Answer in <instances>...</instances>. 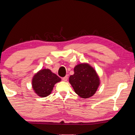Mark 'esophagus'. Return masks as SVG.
<instances>
[{"mask_svg":"<svg viewBox=\"0 0 135 135\" xmlns=\"http://www.w3.org/2000/svg\"><path fill=\"white\" fill-rule=\"evenodd\" d=\"M62 80L63 81H66L67 80V79H68V76H65V77H62Z\"/></svg>","mask_w":135,"mask_h":135,"instance_id":"1","label":"esophagus"}]
</instances>
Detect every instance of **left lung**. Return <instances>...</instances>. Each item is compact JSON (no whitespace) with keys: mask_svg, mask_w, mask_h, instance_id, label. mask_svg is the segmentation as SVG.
<instances>
[{"mask_svg":"<svg viewBox=\"0 0 135 135\" xmlns=\"http://www.w3.org/2000/svg\"><path fill=\"white\" fill-rule=\"evenodd\" d=\"M74 74L70 76L69 82L77 95L88 98L95 94L100 80L96 71L88 64H80L74 68Z\"/></svg>","mask_w":135,"mask_h":135,"instance_id":"1","label":"left lung"}]
</instances>
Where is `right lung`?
<instances>
[{"label":"right lung","mask_w":135,"mask_h":135,"mask_svg":"<svg viewBox=\"0 0 135 135\" xmlns=\"http://www.w3.org/2000/svg\"><path fill=\"white\" fill-rule=\"evenodd\" d=\"M61 79L49 69H43L34 76L32 86L35 93L40 97H46L51 93L55 84Z\"/></svg>","instance_id":"obj_1"}]
</instances>
